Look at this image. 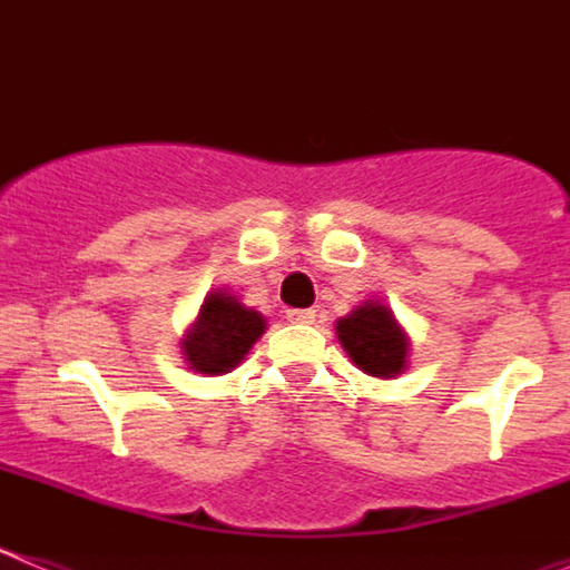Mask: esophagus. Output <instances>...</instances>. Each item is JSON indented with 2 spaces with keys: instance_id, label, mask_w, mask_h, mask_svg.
Masks as SVG:
<instances>
[{
  "instance_id": "34e87169",
  "label": "esophagus",
  "mask_w": 570,
  "mask_h": 570,
  "mask_svg": "<svg viewBox=\"0 0 570 570\" xmlns=\"http://www.w3.org/2000/svg\"><path fill=\"white\" fill-rule=\"evenodd\" d=\"M285 320L294 322V325H311V322L316 320V311H308V308H291V311H285Z\"/></svg>"
}]
</instances>
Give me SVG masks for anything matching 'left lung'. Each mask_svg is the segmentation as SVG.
<instances>
[{
	"mask_svg": "<svg viewBox=\"0 0 570 570\" xmlns=\"http://www.w3.org/2000/svg\"><path fill=\"white\" fill-rule=\"evenodd\" d=\"M336 336L360 371L380 380H394L405 371L411 340L385 302L367 299L336 320Z\"/></svg>",
	"mask_w": 570,
	"mask_h": 570,
	"instance_id": "left-lung-1",
	"label": "left lung"
}]
</instances>
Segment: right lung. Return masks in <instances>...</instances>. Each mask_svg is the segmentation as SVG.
Listing matches in <instances>:
<instances>
[{"instance_id":"obj_1","label":"right lung","mask_w":570,"mask_h":570,"mask_svg":"<svg viewBox=\"0 0 570 570\" xmlns=\"http://www.w3.org/2000/svg\"><path fill=\"white\" fill-rule=\"evenodd\" d=\"M265 334V316L245 308L228 291H210L196 322L185 331L183 356L196 374L223 376L234 371Z\"/></svg>"}]
</instances>
